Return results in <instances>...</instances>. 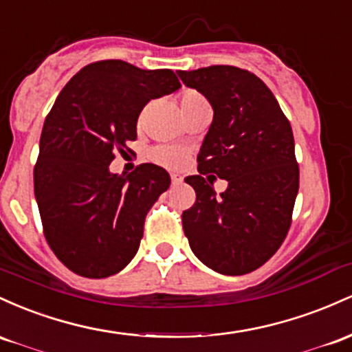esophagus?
<instances>
[{"label": "esophagus", "instance_id": "obj_1", "mask_svg": "<svg viewBox=\"0 0 352 352\" xmlns=\"http://www.w3.org/2000/svg\"><path fill=\"white\" fill-rule=\"evenodd\" d=\"M183 176H181V175H171V184H175V186H176V184H183Z\"/></svg>", "mask_w": 352, "mask_h": 352}]
</instances>
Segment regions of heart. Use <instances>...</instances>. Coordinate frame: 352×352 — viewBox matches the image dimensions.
<instances>
[{
	"instance_id": "obj_1",
	"label": "heart",
	"mask_w": 352,
	"mask_h": 352,
	"mask_svg": "<svg viewBox=\"0 0 352 352\" xmlns=\"http://www.w3.org/2000/svg\"><path fill=\"white\" fill-rule=\"evenodd\" d=\"M179 108L183 111L184 116H189V114L199 111L203 108H209V101L204 98V94H201L199 91L196 89H184L181 91L179 98ZM144 111L140 114V123L143 121ZM149 157L157 164L164 166V168L176 169L181 168L188 160V149L183 148V146L176 144H160L155 146V148L149 151Z\"/></svg>"
}]
</instances>
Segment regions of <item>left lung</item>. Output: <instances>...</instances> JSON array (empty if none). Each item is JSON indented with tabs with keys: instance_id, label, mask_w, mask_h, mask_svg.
<instances>
[{
	"instance_id": "8db88e82",
	"label": "left lung",
	"mask_w": 352,
	"mask_h": 352,
	"mask_svg": "<svg viewBox=\"0 0 352 352\" xmlns=\"http://www.w3.org/2000/svg\"><path fill=\"white\" fill-rule=\"evenodd\" d=\"M177 74L214 111L197 155L199 175L184 179L196 191L183 212L184 234L211 270L246 274L279 250L293 221L299 189L293 129L271 89L248 69L216 65ZM208 172L228 181L221 197L204 177Z\"/></svg>"
}]
</instances>
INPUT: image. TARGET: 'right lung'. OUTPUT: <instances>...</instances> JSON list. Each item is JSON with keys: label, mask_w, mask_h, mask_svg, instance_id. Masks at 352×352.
Here are the masks:
<instances>
[{"label": "right lung", "mask_w": 352, "mask_h": 352, "mask_svg": "<svg viewBox=\"0 0 352 352\" xmlns=\"http://www.w3.org/2000/svg\"><path fill=\"white\" fill-rule=\"evenodd\" d=\"M171 69H140L121 59L91 63L61 89L43 124L34 196L56 258L82 278H108L133 259L144 219L169 175L144 163L109 173L114 153L131 149L141 109L179 89Z\"/></svg>", "instance_id": "right-lung-1"}]
</instances>
